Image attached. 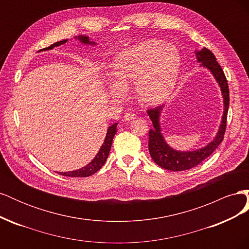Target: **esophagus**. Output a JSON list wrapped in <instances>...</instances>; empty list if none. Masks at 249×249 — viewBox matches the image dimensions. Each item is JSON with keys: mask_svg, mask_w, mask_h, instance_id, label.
Segmentation results:
<instances>
[{"mask_svg": "<svg viewBox=\"0 0 249 249\" xmlns=\"http://www.w3.org/2000/svg\"><path fill=\"white\" fill-rule=\"evenodd\" d=\"M136 118V115L133 114V113H125L124 116V119L126 120V122H131V120Z\"/></svg>", "mask_w": 249, "mask_h": 249, "instance_id": "obj_1", "label": "esophagus"}]
</instances>
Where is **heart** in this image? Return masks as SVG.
Wrapping results in <instances>:
<instances>
[{
	"label": "heart",
	"mask_w": 249,
	"mask_h": 249,
	"mask_svg": "<svg viewBox=\"0 0 249 249\" xmlns=\"http://www.w3.org/2000/svg\"><path fill=\"white\" fill-rule=\"evenodd\" d=\"M179 67L180 57L176 48L162 40L143 41L114 59L110 94L120 99L127 88L136 85L137 96L143 105H159L175 88Z\"/></svg>",
	"instance_id": "heart-1"
}]
</instances>
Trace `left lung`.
I'll return each mask as SVG.
<instances>
[{
    "label": "left lung",
    "mask_w": 249,
    "mask_h": 249,
    "mask_svg": "<svg viewBox=\"0 0 249 249\" xmlns=\"http://www.w3.org/2000/svg\"><path fill=\"white\" fill-rule=\"evenodd\" d=\"M195 56H196L197 62L200 63V66L206 67L213 74V77L220 87L224 107L221 124L214 139L208 143L206 146L194 150H188V152H182V150H177L170 147L164 139L160 124V115L164 108L163 105L154 109L147 110V114L154 125L153 129L149 130V155L155 163H157L164 169L183 171L197 166L198 164H200L203 160L213 154L214 150L222 142L224 137L230 106V91L227 78L224 76L221 66L216 61V57L210 50L203 48L200 51H195Z\"/></svg>",
    "instance_id": "1"
}]
</instances>
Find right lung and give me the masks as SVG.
Masks as SVG:
<instances>
[{"instance_id": "1", "label": "right lung", "mask_w": 249, "mask_h": 249, "mask_svg": "<svg viewBox=\"0 0 249 249\" xmlns=\"http://www.w3.org/2000/svg\"><path fill=\"white\" fill-rule=\"evenodd\" d=\"M76 38L79 39L80 42L83 43V44H91V46H94V44H96L93 41H90L88 36L80 35V36H77ZM67 40H69V39H64V40H61V41L55 42V43H53L52 46H50L49 48L42 49L40 51L52 50V49H54L55 47H59V46H61V44L66 43ZM116 126H117V124H113L112 125H110L108 127V131H107V134H106V137H105L104 143L102 144V146L99 150V153L96 154V156L91 160V162H89L86 165V166L82 167L80 169L72 170V171H67V172H59V175L65 176V177H71V178H86V177H89V176H92L93 173H95L96 171H99L104 166L105 162L107 161V158L109 156L110 149H111L113 138H114L115 134L117 132Z\"/></svg>"}]
</instances>
